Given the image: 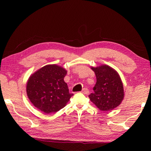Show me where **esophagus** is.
Instances as JSON below:
<instances>
[{"label":"esophagus","instance_id":"obj_1","mask_svg":"<svg viewBox=\"0 0 151 151\" xmlns=\"http://www.w3.org/2000/svg\"><path fill=\"white\" fill-rule=\"evenodd\" d=\"M81 92L82 93H84L85 95H88L89 93V90L87 88H84L82 89Z\"/></svg>","mask_w":151,"mask_h":151}]
</instances>
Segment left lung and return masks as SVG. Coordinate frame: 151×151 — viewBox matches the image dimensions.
I'll return each instance as SVG.
<instances>
[{
	"instance_id": "8db88e82",
	"label": "left lung",
	"mask_w": 151,
	"mask_h": 151,
	"mask_svg": "<svg viewBox=\"0 0 151 151\" xmlns=\"http://www.w3.org/2000/svg\"><path fill=\"white\" fill-rule=\"evenodd\" d=\"M97 82L90 101L101 111H110L117 107L124 99L123 82L118 73L107 65L91 67Z\"/></svg>"
}]
</instances>
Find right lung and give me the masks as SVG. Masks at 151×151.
I'll return each instance as SVG.
<instances>
[{
  "mask_svg": "<svg viewBox=\"0 0 151 151\" xmlns=\"http://www.w3.org/2000/svg\"><path fill=\"white\" fill-rule=\"evenodd\" d=\"M67 70L52 64L41 67L27 82V93L36 108L45 114L55 113L65 106L73 94L64 82Z\"/></svg>",
  "mask_w": 151,
  "mask_h": 151,
  "instance_id": "right-lung-1",
  "label": "right lung"
}]
</instances>
